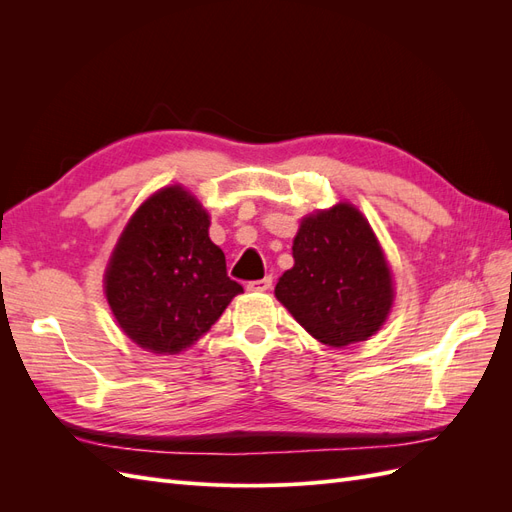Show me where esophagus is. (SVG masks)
<instances>
[{"label":"esophagus","mask_w":512,"mask_h":512,"mask_svg":"<svg viewBox=\"0 0 512 512\" xmlns=\"http://www.w3.org/2000/svg\"><path fill=\"white\" fill-rule=\"evenodd\" d=\"M271 284H273V277L267 275V277H262V280H256V282L247 284V290H252V292H265V290L271 288Z\"/></svg>","instance_id":"esophagus-1"}]
</instances>
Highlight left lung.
Wrapping results in <instances>:
<instances>
[{
  "instance_id": "left-lung-1",
  "label": "left lung",
  "mask_w": 512,
  "mask_h": 512,
  "mask_svg": "<svg viewBox=\"0 0 512 512\" xmlns=\"http://www.w3.org/2000/svg\"><path fill=\"white\" fill-rule=\"evenodd\" d=\"M292 258L275 297L309 335L344 348L380 331L395 299L393 275L359 209L339 203L307 215Z\"/></svg>"
}]
</instances>
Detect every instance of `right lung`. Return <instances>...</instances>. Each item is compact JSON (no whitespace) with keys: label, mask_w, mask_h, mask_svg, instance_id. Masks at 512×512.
Returning <instances> with one entry per match:
<instances>
[{"label":"right lung","mask_w":512,"mask_h":512,"mask_svg":"<svg viewBox=\"0 0 512 512\" xmlns=\"http://www.w3.org/2000/svg\"><path fill=\"white\" fill-rule=\"evenodd\" d=\"M209 213L181 185L162 188L123 228L104 275L106 301L134 344L156 354L190 348L243 292L209 239Z\"/></svg>","instance_id":"obj_1"}]
</instances>
